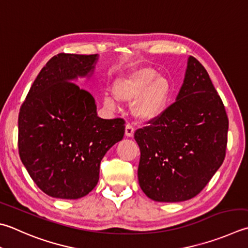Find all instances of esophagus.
I'll use <instances>...</instances> for the list:
<instances>
[{
	"label": "esophagus",
	"mask_w": 248,
	"mask_h": 248,
	"mask_svg": "<svg viewBox=\"0 0 248 248\" xmlns=\"http://www.w3.org/2000/svg\"><path fill=\"white\" fill-rule=\"evenodd\" d=\"M135 133V128L133 127V125L130 124H126L125 126V135L127 137H133Z\"/></svg>",
	"instance_id": "1"
}]
</instances>
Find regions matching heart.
<instances>
[{
    "instance_id": "1",
    "label": "heart",
    "mask_w": 248,
    "mask_h": 248,
    "mask_svg": "<svg viewBox=\"0 0 248 248\" xmlns=\"http://www.w3.org/2000/svg\"><path fill=\"white\" fill-rule=\"evenodd\" d=\"M112 95L119 101H133V112L141 121H152L164 113L171 97V84L167 78L157 76L150 67L133 69L119 77L112 85ZM102 104L114 110L116 101L105 96Z\"/></svg>"
}]
</instances>
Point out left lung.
<instances>
[{
    "instance_id": "8db88e82",
    "label": "left lung",
    "mask_w": 248,
    "mask_h": 248,
    "mask_svg": "<svg viewBox=\"0 0 248 248\" xmlns=\"http://www.w3.org/2000/svg\"><path fill=\"white\" fill-rule=\"evenodd\" d=\"M135 132L140 149L138 181L156 202L194 198L226 156L229 120L208 73L190 56L176 101Z\"/></svg>"
}]
</instances>
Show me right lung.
Wrapping results in <instances>:
<instances>
[{
  "label": "right lung",
  "instance_id": "1",
  "mask_svg": "<svg viewBox=\"0 0 248 248\" xmlns=\"http://www.w3.org/2000/svg\"><path fill=\"white\" fill-rule=\"evenodd\" d=\"M98 55L58 54L32 84L18 116L19 156L49 197L76 200L99 180L107 151L123 139L125 121L97 115L95 99L74 81L92 77Z\"/></svg>",
  "mask_w": 248,
  "mask_h": 248
}]
</instances>
